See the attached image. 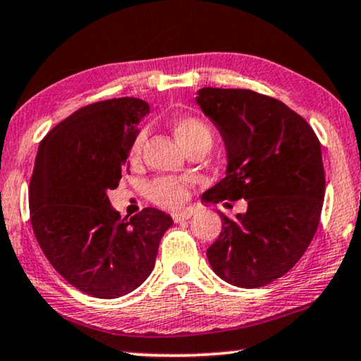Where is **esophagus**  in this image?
I'll return each mask as SVG.
<instances>
[{
  "label": "esophagus",
  "mask_w": 361,
  "mask_h": 361,
  "mask_svg": "<svg viewBox=\"0 0 361 361\" xmlns=\"http://www.w3.org/2000/svg\"><path fill=\"white\" fill-rule=\"evenodd\" d=\"M191 216H192V210L176 212V213H173V215H172L175 223H181V221H185V219H189Z\"/></svg>",
  "instance_id": "obj_1"
}]
</instances>
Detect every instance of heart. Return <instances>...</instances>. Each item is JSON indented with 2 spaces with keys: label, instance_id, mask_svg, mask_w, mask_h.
<instances>
[{
  "label": "heart",
  "instance_id": "b5f03b06",
  "mask_svg": "<svg viewBox=\"0 0 361 361\" xmlns=\"http://www.w3.org/2000/svg\"><path fill=\"white\" fill-rule=\"evenodd\" d=\"M173 133L186 151L200 143L210 146L213 138L210 127L199 118H194V116H183V118L176 119L173 122ZM143 140L145 135L140 133L135 138V142H133L129 154L130 162H138L140 154H142ZM188 188L189 183L186 180H176L170 178V176H164V178H157L156 181H152V185L149 186V197L159 207L175 210L186 200Z\"/></svg>",
  "mask_w": 361,
  "mask_h": 361
}]
</instances>
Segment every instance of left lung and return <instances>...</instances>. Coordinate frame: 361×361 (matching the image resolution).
<instances>
[{"label": "left lung", "instance_id": "obj_1", "mask_svg": "<svg viewBox=\"0 0 361 361\" xmlns=\"http://www.w3.org/2000/svg\"><path fill=\"white\" fill-rule=\"evenodd\" d=\"M195 103L216 126L228 156L226 176L205 202L245 199L207 250L213 271L239 288H259L301 259L319 228L325 170L304 118L277 99L248 89L204 87ZM229 205V202H224Z\"/></svg>", "mask_w": 361, "mask_h": 361}]
</instances>
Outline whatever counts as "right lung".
Segmentation results:
<instances>
[{"mask_svg": "<svg viewBox=\"0 0 361 361\" xmlns=\"http://www.w3.org/2000/svg\"><path fill=\"white\" fill-rule=\"evenodd\" d=\"M148 113L133 97L92 103L54 127L36 154L28 192L36 240L66 282L94 298L138 288L173 224L151 207L121 218L108 199L130 167L137 124Z\"/></svg>", "mask_w": 361, "mask_h": 361, "instance_id": "right-lung-1", "label": "right lung"}]
</instances>
